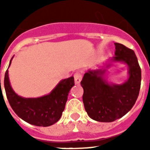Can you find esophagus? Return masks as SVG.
Instances as JSON below:
<instances>
[{"label": "esophagus", "instance_id": "esophagus-1", "mask_svg": "<svg viewBox=\"0 0 150 150\" xmlns=\"http://www.w3.org/2000/svg\"><path fill=\"white\" fill-rule=\"evenodd\" d=\"M74 80H75V84L78 85L79 84V83L81 82L82 80V75L80 73L76 72L74 74Z\"/></svg>", "mask_w": 150, "mask_h": 150}]
</instances>
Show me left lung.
<instances>
[{
	"instance_id": "left-lung-1",
	"label": "left lung",
	"mask_w": 150,
	"mask_h": 150,
	"mask_svg": "<svg viewBox=\"0 0 150 150\" xmlns=\"http://www.w3.org/2000/svg\"><path fill=\"white\" fill-rule=\"evenodd\" d=\"M112 62H122L128 67V79L120 85L110 84L104 78L105 69L88 70L81 81L85 110L91 119L111 122L122 117L134 105L139 95L141 70L134 52L121 43H115ZM111 64H107V67Z\"/></svg>"
}]
</instances>
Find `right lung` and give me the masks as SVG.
<instances>
[{"label":"right lung","instance_id":"obj_1","mask_svg":"<svg viewBox=\"0 0 150 150\" xmlns=\"http://www.w3.org/2000/svg\"><path fill=\"white\" fill-rule=\"evenodd\" d=\"M74 86V76H71L59 82L49 95L37 98H25L13 91L9 80L8 70L5 73V91L12 109L24 121L37 126H50L60 120L68 94Z\"/></svg>","mask_w":150,"mask_h":150}]
</instances>
